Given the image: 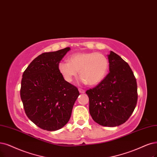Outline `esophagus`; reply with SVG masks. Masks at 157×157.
Instances as JSON below:
<instances>
[{
  "label": "esophagus",
  "mask_w": 157,
  "mask_h": 157,
  "mask_svg": "<svg viewBox=\"0 0 157 157\" xmlns=\"http://www.w3.org/2000/svg\"><path fill=\"white\" fill-rule=\"evenodd\" d=\"M78 90H79V92H80V93H85V90H83V89H81V88H79L78 89Z\"/></svg>",
  "instance_id": "34e87169"
}]
</instances>
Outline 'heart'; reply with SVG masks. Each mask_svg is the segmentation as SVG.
<instances>
[{
    "label": "heart",
    "instance_id": "obj_1",
    "mask_svg": "<svg viewBox=\"0 0 157 157\" xmlns=\"http://www.w3.org/2000/svg\"><path fill=\"white\" fill-rule=\"evenodd\" d=\"M68 61H61L58 64L59 72L68 82H72L79 71L81 82L96 85L105 78L109 67L107 57L94 52L74 54L69 57Z\"/></svg>",
    "mask_w": 157,
    "mask_h": 157
}]
</instances>
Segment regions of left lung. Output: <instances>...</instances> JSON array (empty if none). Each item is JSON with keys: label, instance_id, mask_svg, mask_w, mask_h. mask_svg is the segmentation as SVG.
Masks as SVG:
<instances>
[{"label": "left lung", "instance_id": "1", "mask_svg": "<svg viewBox=\"0 0 157 157\" xmlns=\"http://www.w3.org/2000/svg\"><path fill=\"white\" fill-rule=\"evenodd\" d=\"M109 72L86 91L92 119L103 126L116 127L129 118L136 107V80L128 63L114 52L108 56Z\"/></svg>", "mask_w": 157, "mask_h": 157}]
</instances>
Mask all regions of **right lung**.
<instances>
[{"label": "right lung", "instance_id": "obj_1", "mask_svg": "<svg viewBox=\"0 0 157 157\" xmlns=\"http://www.w3.org/2000/svg\"><path fill=\"white\" fill-rule=\"evenodd\" d=\"M69 47L45 52L34 59L23 72L21 98L28 118L44 130L53 131L65 126L71 117L79 92L58 69Z\"/></svg>", "mask_w": 157, "mask_h": 157}]
</instances>
